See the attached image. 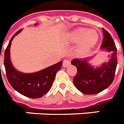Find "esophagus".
Wrapping results in <instances>:
<instances>
[{"mask_svg": "<svg viewBox=\"0 0 124 124\" xmlns=\"http://www.w3.org/2000/svg\"><path fill=\"white\" fill-rule=\"evenodd\" d=\"M70 65V61L69 60H64L63 61V66L65 68H67Z\"/></svg>", "mask_w": 124, "mask_h": 124, "instance_id": "esophagus-1", "label": "esophagus"}]
</instances>
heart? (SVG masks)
Returning <instances> with one entry per match:
<instances>
[{
	"label": "heart",
	"mask_w": 124,
	"mask_h": 124,
	"mask_svg": "<svg viewBox=\"0 0 124 124\" xmlns=\"http://www.w3.org/2000/svg\"><path fill=\"white\" fill-rule=\"evenodd\" d=\"M67 39L71 43H78L76 53L80 56L86 54L95 46L99 38L95 30H88L86 28H79L67 35Z\"/></svg>",
	"instance_id": "heart-1"
}]
</instances>
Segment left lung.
<instances>
[{"label": "left lung", "instance_id": "obj_1", "mask_svg": "<svg viewBox=\"0 0 124 124\" xmlns=\"http://www.w3.org/2000/svg\"><path fill=\"white\" fill-rule=\"evenodd\" d=\"M103 39L100 49L107 52L108 61L95 68L90 63V58L74 59L71 64L77 68L73 78L75 87L83 93L93 95L101 92L112 83L117 65V47L112 38L105 29H102Z\"/></svg>", "mask_w": 124, "mask_h": 124}]
</instances>
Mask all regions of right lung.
Instances as JSON below:
<instances>
[{"instance_id": "1", "label": "right lung", "mask_w": 124, "mask_h": 124, "mask_svg": "<svg viewBox=\"0 0 124 124\" xmlns=\"http://www.w3.org/2000/svg\"><path fill=\"white\" fill-rule=\"evenodd\" d=\"M37 24H35L34 26ZM22 30L20 29L14 34L5 51L4 66L6 76L10 85L17 92L29 98H41L47 93L51 87L56 72L62 66L63 61L32 73H24L17 70L10 60V48L12 41Z\"/></svg>"}]
</instances>
